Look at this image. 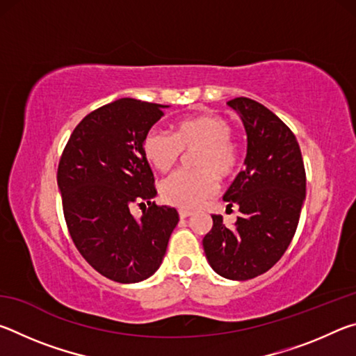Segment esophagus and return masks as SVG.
<instances>
[{"label": "esophagus", "mask_w": 356, "mask_h": 356, "mask_svg": "<svg viewBox=\"0 0 356 356\" xmlns=\"http://www.w3.org/2000/svg\"><path fill=\"white\" fill-rule=\"evenodd\" d=\"M191 215H193L191 210H185V209H180V210H179V216H180V218H186V216H191Z\"/></svg>", "instance_id": "1"}]
</instances>
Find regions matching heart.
<instances>
[{
    "label": "heart",
    "instance_id": "1",
    "mask_svg": "<svg viewBox=\"0 0 356 356\" xmlns=\"http://www.w3.org/2000/svg\"><path fill=\"white\" fill-rule=\"evenodd\" d=\"M232 125L215 114H200L179 120L174 135L152 127L143 138V152L156 170L165 172L193 152L196 170L177 171L160 185L161 197L176 207H196L213 195L220 179H231L240 170V150L231 140Z\"/></svg>",
    "mask_w": 356,
    "mask_h": 356
}]
</instances>
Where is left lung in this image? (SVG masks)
I'll return each mask as SVG.
<instances>
[{
	"label": "left lung",
	"instance_id": "1",
	"mask_svg": "<svg viewBox=\"0 0 356 356\" xmlns=\"http://www.w3.org/2000/svg\"><path fill=\"white\" fill-rule=\"evenodd\" d=\"M227 105L245 125L248 149L245 170L222 196L227 209L238 207L234 227L212 215L202 240L204 252L222 278L246 281L273 267L297 231L306 196V172L292 130L256 100L237 97Z\"/></svg>",
	"mask_w": 356,
	"mask_h": 356
}]
</instances>
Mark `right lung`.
<instances>
[{"mask_svg": "<svg viewBox=\"0 0 356 356\" xmlns=\"http://www.w3.org/2000/svg\"><path fill=\"white\" fill-rule=\"evenodd\" d=\"M168 105L119 99L89 113L70 135L58 166L64 218L76 250L100 275L122 284L159 270L179 222L156 206L154 174L143 152L146 131ZM134 202H148L140 219Z\"/></svg>", "mask_w": 356, "mask_h": 356, "instance_id": "1", "label": "right lung"}]
</instances>
